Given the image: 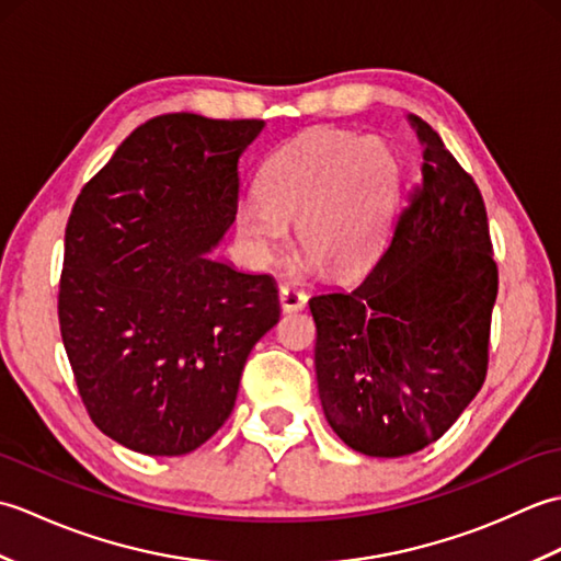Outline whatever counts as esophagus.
<instances>
[{
	"label": "esophagus",
	"instance_id": "esophagus-1",
	"mask_svg": "<svg viewBox=\"0 0 561 561\" xmlns=\"http://www.w3.org/2000/svg\"><path fill=\"white\" fill-rule=\"evenodd\" d=\"M306 301H308V296L304 291L296 289V287H291V284H282V287H279L282 311H287V313L301 311V308L306 306Z\"/></svg>",
	"mask_w": 561,
	"mask_h": 561
}]
</instances>
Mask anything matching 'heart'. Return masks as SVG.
Segmentation results:
<instances>
[{
    "label": "heart",
    "instance_id": "b5f03b06",
    "mask_svg": "<svg viewBox=\"0 0 561 561\" xmlns=\"http://www.w3.org/2000/svg\"><path fill=\"white\" fill-rule=\"evenodd\" d=\"M400 185L398 159L378 139L344 129H313L279 147L257 178V197L236 207V233L255 265L287 241V224L306 265L352 277L371 265Z\"/></svg>",
    "mask_w": 561,
    "mask_h": 561
}]
</instances>
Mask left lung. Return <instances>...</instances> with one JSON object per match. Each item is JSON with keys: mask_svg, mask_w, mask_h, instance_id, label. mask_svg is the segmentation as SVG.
Here are the masks:
<instances>
[{"mask_svg": "<svg viewBox=\"0 0 561 561\" xmlns=\"http://www.w3.org/2000/svg\"><path fill=\"white\" fill-rule=\"evenodd\" d=\"M412 123L426 163L383 255L354 291L308 301L328 422L376 458L434 444L478 396L499 291L478 183L432 125Z\"/></svg>", "mask_w": 561, "mask_h": 561, "instance_id": "8db88e82", "label": "left lung"}]
</instances>
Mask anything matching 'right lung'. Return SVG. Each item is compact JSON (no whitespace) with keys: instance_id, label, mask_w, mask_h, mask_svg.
Returning a JSON list of instances; mask_svg holds the SVG:
<instances>
[{"instance_id":"1","label":"right lung","mask_w":561,"mask_h":561,"mask_svg":"<svg viewBox=\"0 0 561 561\" xmlns=\"http://www.w3.org/2000/svg\"><path fill=\"white\" fill-rule=\"evenodd\" d=\"M262 125L151 117L71 207L59 332L91 422L129 450L185 456L217 434L279 320L270 274L205 255L233 224L238 157Z\"/></svg>"}]
</instances>
